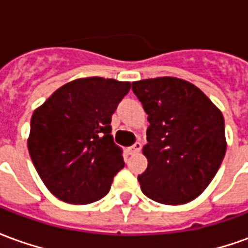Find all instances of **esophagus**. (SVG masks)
Masks as SVG:
<instances>
[{"label":"esophagus","mask_w":248,"mask_h":248,"mask_svg":"<svg viewBox=\"0 0 248 248\" xmlns=\"http://www.w3.org/2000/svg\"><path fill=\"white\" fill-rule=\"evenodd\" d=\"M140 149H142V145H140V142H137V143H134L133 146H130L129 153H130V154H135V153H138Z\"/></svg>","instance_id":"1"}]
</instances>
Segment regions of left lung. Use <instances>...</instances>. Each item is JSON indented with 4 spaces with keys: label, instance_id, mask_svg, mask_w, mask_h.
I'll return each mask as SVG.
<instances>
[{
    "label": "left lung",
    "instance_id": "left-lung-1",
    "mask_svg": "<svg viewBox=\"0 0 248 248\" xmlns=\"http://www.w3.org/2000/svg\"><path fill=\"white\" fill-rule=\"evenodd\" d=\"M147 114V169L140 190L162 204H183L199 197L226 154L223 115L204 93L175 77L133 82Z\"/></svg>",
    "mask_w": 248,
    "mask_h": 248
}]
</instances>
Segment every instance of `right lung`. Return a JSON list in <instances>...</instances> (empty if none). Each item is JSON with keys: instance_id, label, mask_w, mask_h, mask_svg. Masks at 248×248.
I'll use <instances>...</instances> for the list:
<instances>
[{"instance_id": "add662e5", "label": "right lung", "mask_w": 248, "mask_h": 248, "mask_svg": "<svg viewBox=\"0 0 248 248\" xmlns=\"http://www.w3.org/2000/svg\"><path fill=\"white\" fill-rule=\"evenodd\" d=\"M131 83L87 77L66 83L34 110L28 149L47 190L66 203L89 204L110 190L124 166L111 115Z\"/></svg>"}]
</instances>
